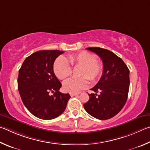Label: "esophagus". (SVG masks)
<instances>
[{
    "label": "esophagus",
    "mask_w": 150,
    "mask_h": 150,
    "mask_svg": "<svg viewBox=\"0 0 150 150\" xmlns=\"http://www.w3.org/2000/svg\"><path fill=\"white\" fill-rule=\"evenodd\" d=\"M78 94V93H70V96L71 97H73V96H77Z\"/></svg>",
    "instance_id": "obj_1"
}]
</instances>
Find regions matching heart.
<instances>
[{
  "label": "heart",
  "mask_w": 150,
  "mask_h": 150,
  "mask_svg": "<svg viewBox=\"0 0 150 150\" xmlns=\"http://www.w3.org/2000/svg\"><path fill=\"white\" fill-rule=\"evenodd\" d=\"M72 67H80L79 78H70L63 83V89L69 93H78L88 86V78L96 81L101 74L103 67L101 60L88 51H81L68 56V60L64 57H59L53 65L54 72L60 80H64L72 74Z\"/></svg>",
  "instance_id": "1"
}]
</instances>
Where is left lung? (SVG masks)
Returning <instances> with one entry per match:
<instances>
[{
  "label": "left lung",
  "instance_id": "obj_1",
  "mask_svg": "<svg viewBox=\"0 0 150 150\" xmlns=\"http://www.w3.org/2000/svg\"><path fill=\"white\" fill-rule=\"evenodd\" d=\"M101 58L103 74L91 90L83 107L88 113L99 120H107L119 113L126 103L129 90V69L124 61L113 52L100 47H88ZM100 92L99 95L96 93Z\"/></svg>",
  "mask_w": 150,
  "mask_h": 150
}]
</instances>
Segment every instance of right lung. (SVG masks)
<instances>
[{
    "instance_id": "obj_1",
    "label": "right lung",
    "mask_w": 150,
    "mask_h": 150,
    "mask_svg": "<svg viewBox=\"0 0 150 150\" xmlns=\"http://www.w3.org/2000/svg\"><path fill=\"white\" fill-rule=\"evenodd\" d=\"M63 52L59 50L37 51L26 58L19 70L18 88L21 99L28 111L39 119L59 117L70 98L68 93L59 91L62 84L53 71L55 59Z\"/></svg>"
}]
</instances>
